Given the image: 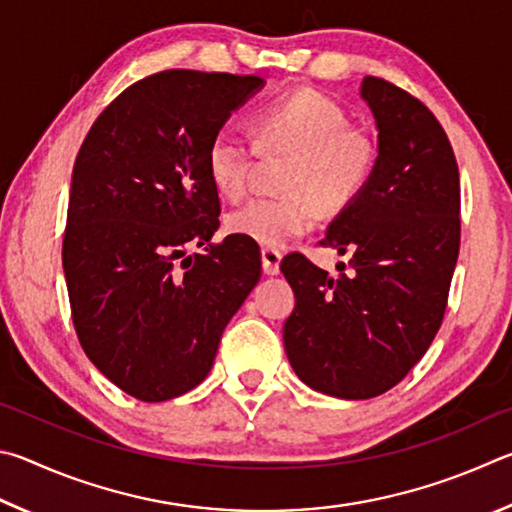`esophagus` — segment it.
I'll return each mask as SVG.
<instances>
[{
    "instance_id": "obj_1",
    "label": "esophagus",
    "mask_w": 512,
    "mask_h": 512,
    "mask_svg": "<svg viewBox=\"0 0 512 512\" xmlns=\"http://www.w3.org/2000/svg\"><path fill=\"white\" fill-rule=\"evenodd\" d=\"M281 251L279 249H272V247H263L261 249V261H263V272L265 274H279L281 270Z\"/></svg>"
}]
</instances>
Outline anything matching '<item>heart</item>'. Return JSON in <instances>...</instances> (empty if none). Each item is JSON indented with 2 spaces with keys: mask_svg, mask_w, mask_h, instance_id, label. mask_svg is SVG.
Returning <instances> with one entry per match:
<instances>
[{
  "mask_svg": "<svg viewBox=\"0 0 512 512\" xmlns=\"http://www.w3.org/2000/svg\"><path fill=\"white\" fill-rule=\"evenodd\" d=\"M256 143L270 155H290L283 170L285 195L258 197L227 218L233 236L279 249L317 227L321 209L342 213L369 186L378 148L333 98L301 87L274 98L254 116ZM256 146L231 128L213 132L204 166L222 197L238 202L249 191Z\"/></svg>",
  "mask_w": 512,
  "mask_h": 512,
  "instance_id": "b5f03b06",
  "label": "heart"
}]
</instances>
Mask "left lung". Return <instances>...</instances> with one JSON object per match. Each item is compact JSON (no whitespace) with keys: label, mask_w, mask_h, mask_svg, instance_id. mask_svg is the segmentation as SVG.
Wrapping results in <instances>:
<instances>
[{"label":"left lung","mask_w":512,"mask_h":512,"mask_svg":"<svg viewBox=\"0 0 512 512\" xmlns=\"http://www.w3.org/2000/svg\"><path fill=\"white\" fill-rule=\"evenodd\" d=\"M362 98L378 125L366 191L330 222L324 247L351 258L333 279L294 251L281 263L297 306L285 353L310 389L366 400L405 378L443 324L461 245L459 166L432 110L384 78Z\"/></svg>","instance_id":"obj_1"}]
</instances>
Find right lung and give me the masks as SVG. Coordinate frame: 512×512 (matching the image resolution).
I'll use <instances>...</instances> for the list:
<instances>
[{"instance_id": "obj_1", "label": "right lung", "mask_w": 512, "mask_h": 512, "mask_svg": "<svg viewBox=\"0 0 512 512\" xmlns=\"http://www.w3.org/2000/svg\"><path fill=\"white\" fill-rule=\"evenodd\" d=\"M258 87L159 71L123 89L78 150L62 238L71 319L96 369L137 400L195 389L261 279L254 242H211L220 197L204 166L213 132Z\"/></svg>"}]
</instances>
